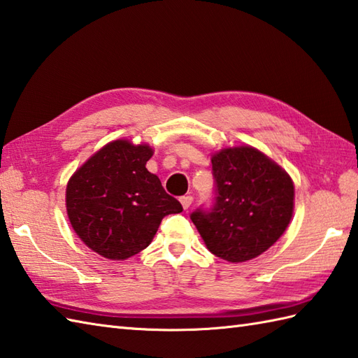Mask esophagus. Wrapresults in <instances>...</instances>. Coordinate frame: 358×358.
<instances>
[{"label": "esophagus", "mask_w": 358, "mask_h": 358, "mask_svg": "<svg viewBox=\"0 0 358 358\" xmlns=\"http://www.w3.org/2000/svg\"><path fill=\"white\" fill-rule=\"evenodd\" d=\"M192 201H194V199L191 195H185V196H181V199H180V203H181V206H183V209H189V206H191Z\"/></svg>", "instance_id": "obj_1"}]
</instances>
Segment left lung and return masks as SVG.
<instances>
[{"label": "left lung", "instance_id": "8db88e82", "mask_svg": "<svg viewBox=\"0 0 358 358\" xmlns=\"http://www.w3.org/2000/svg\"><path fill=\"white\" fill-rule=\"evenodd\" d=\"M217 181L212 212L191 215L204 245L229 263L266 252L285 234L294 214V181L283 167L249 144L210 155Z\"/></svg>", "mask_w": 358, "mask_h": 358}]
</instances>
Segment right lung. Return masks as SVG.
<instances>
[{"instance_id": "right-lung-1", "label": "right lung", "mask_w": 358, "mask_h": 358, "mask_svg": "<svg viewBox=\"0 0 358 358\" xmlns=\"http://www.w3.org/2000/svg\"><path fill=\"white\" fill-rule=\"evenodd\" d=\"M149 144L113 140L89 157L66 186V212L72 229L94 252L123 262L146 249L163 217L180 214L146 163Z\"/></svg>"}]
</instances>
